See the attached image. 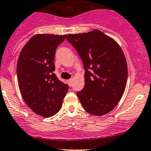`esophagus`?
<instances>
[{"instance_id":"1","label":"esophagus","mask_w":151,"mask_h":151,"mask_svg":"<svg viewBox=\"0 0 151 151\" xmlns=\"http://www.w3.org/2000/svg\"><path fill=\"white\" fill-rule=\"evenodd\" d=\"M71 82H72V80H71V79H70V80H67V83H68V84H71Z\"/></svg>"}]
</instances>
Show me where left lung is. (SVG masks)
I'll return each mask as SVG.
<instances>
[{
	"label": "left lung",
	"mask_w": 151,
	"mask_h": 151,
	"mask_svg": "<svg viewBox=\"0 0 151 151\" xmlns=\"http://www.w3.org/2000/svg\"><path fill=\"white\" fill-rule=\"evenodd\" d=\"M66 39L84 66L85 86L77 92L80 103L91 115L108 113L121 100L127 82V63L122 50L99 30L69 34Z\"/></svg>",
	"instance_id": "1"
}]
</instances>
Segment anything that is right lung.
I'll list each match as a JSON object with an SVG mask.
<instances>
[{
  "instance_id": "obj_1",
  "label": "right lung",
  "mask_w": 151,
  "mask_h": 151,
  "mask_svg": "<svg viewBox=\"0 0 151 151\" xmlns=\"http://www.w3.org/2000/svg\"><path fill=\"white\" fill-rule=\"evenodd\" d=\"M66 38V35H35L18 58L17 74L22 99L35 113L45 118L59 112L68 91V85L53 73L55 50Z\"/></svg>"
}]
</instances>
